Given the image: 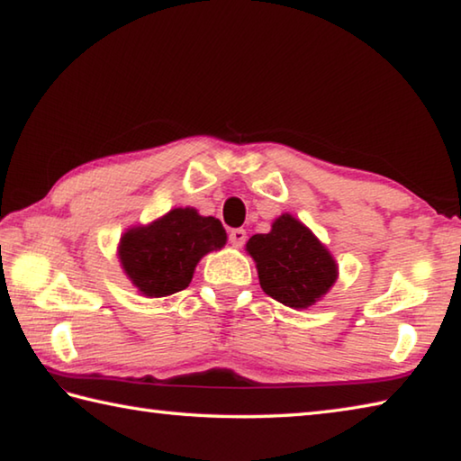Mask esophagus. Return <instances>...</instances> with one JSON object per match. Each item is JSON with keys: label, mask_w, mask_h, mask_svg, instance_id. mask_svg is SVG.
I'll return each instance as SVG.
<instances>
[{"label": "esophagus", "mask_w": 461, "mask_h": 461, "mask_svg": "<svg viewBox=\"0 0 461 461\" xmlns=\"http://www.w3.org/2000/svg\"><path fill=\"white\" fill-rule=\"evenodd\" d=\"M246 238H248V233H246V230H241V228H236V230L230 231V241H231V246H236V248L244 246Z\"/></svg>", "instance_id": "34e87169"}]
</instances>
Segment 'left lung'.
I'll use <instances>...</instances> for the list:
<instances>
[{
	"mask_svg": "<svg viewBox=\"0 0 461 461\" xmlns=\"http://www.w3.org/2000/svg\"><path fill=\"white\" fill-rule=\"evenodd\" d=\"M246 249L256 260L262 291L286 307H311L338 276L331 254L291 215H280L270 233L249 238Z\"/></svg>",
	"mask_w": 461,
	"mask_h": 461,
	"instance_id": "left-lung-1",
	"label": "left lung"
}]
</instances>
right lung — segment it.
Returning a JSON list of instances; mask_svg holds the SVG:
<instances>
[{
  "label": "right lung",
  "mask_w": 461,
  "mask_h": 461,
  "mask_svg": "<svg viewBox=\"0 0 461 461\" xmlns=\"http://www.w3.org/2000/svg\"><path fill=\"white\" fill-rule=\"evenodd\" d=\"M223 244L220 220L189 207L173 209L148 228L130 230L122 238L120 260L140 293L167 296L189 286L197 262Z\"/></svg>",
  "instance_id": "right-lung-1"
}]
</instances>
